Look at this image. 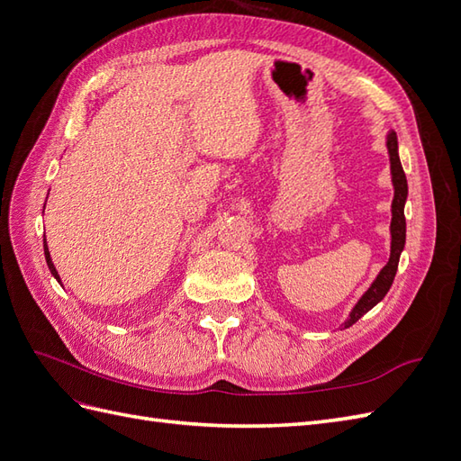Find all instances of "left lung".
Returning a JSON list of instances; mask_svg holds the SVG:
<instances>
[{
    "label": "left lung",
    "instance_id": "8db88e82",
    "mask_svg": "<svg viewBox=\"0 0 461 461\" xmlns=\"http://www.w3.org/2000/svg\"><path fill=\"white\" fill-rule=\"evenodd\" d=\"M386 146H388V153H390V171H393V183H394L393 222H390V232H393V249H390V259L383 267V271L379 273V276L375 278L371 288L366 292L364 296H361L354 312L350 313V319H346V323L342 325L344 329L352 327L359 317H364L373 308V305H376L386 296V292L390 290V286H393V281H394L396 271H398V261H400L403 244H406V217H403V203H406V198H408V180H406V173H403L400 158H398L396 132L388 134Z\"/></svg>",
    "mask_w": 461,
    "mask_h": 461
}]
</instances>
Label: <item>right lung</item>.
<instances>
[{
    "mask_svg": "<svg viewBox=\"0 0 461 461\" xmlns=\"http://www.w3.org/2000/svg\"><path fill=\"white\" fill-rule=\"evenodd\" d=\"M44 254H46V261H48V267H50L51 275L59 281V275H58V271H55V267H53V263H51V258H50V252H48V246H46V244H44Z\"/></svg>",
    "mask_w": 461,
    "mask_h": 461,
    "instance_id": "obj_1",
    "label": "right lung"
}]
</instances>
